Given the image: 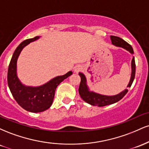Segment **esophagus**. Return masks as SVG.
Here are the masks:
<instances>
[{
	"label": "esophagus",
	"instance_id": "1",
	"mask_svg": "<svg viewBox=\"0 0 149 149\" xmlns=\"http://www.w3.org/2000/svg\"><path fill=\"white\" fill-rule=\"evenodd\" d=\"M82 69V67L80 66H79V65H78V66H75L74 67V71L76 73H78V72H79V71H80V70Z\"/></svg>",
	"mask_w": 149,
	"mask_h": 149
}]
</instances>
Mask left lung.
Segmentation results:
<instances>
[{"instance_id":"1","label":"left lung","mask_w":149,"mask_h":149,"mask_svg":"<svg viewBox=\"0 0 149 149\" xmlns=\"http://www.w3.org/2000/svg\"><path fill=\"white\" fill-rule=\"evenodd\" d=\"M110 38L113 45L117 46V47H123V48L129 51L131 54H134V51H133L132 46L129 43H127V42L125 41L124 40H123L122 38L118 36H111ZM131 65L132 74L130 80L129 84L127 85V88H130L133 83V80L134 79L136 65H135L134 57H133L132 60ZM79 76H80V78H81L79 89H78L80 96L85 102L91 104L92 106H97V107H105V106L109 105V104H114L120 100L128 92L127 89H126L124 91L121 92L120 93L114 95V96H106V95H100V94L95 93L94 92H90L89 90L88 85H87L86 78H85V75L82 73H79Z\"/></svg>"}]
</instances>
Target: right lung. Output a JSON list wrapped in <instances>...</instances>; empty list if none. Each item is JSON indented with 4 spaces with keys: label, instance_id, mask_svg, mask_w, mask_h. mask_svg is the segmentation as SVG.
<instances>
[{
    "label": "right lung",
    "instance_id": "right-lung-1",
    "mask_svg": "<svg viewBox=\"0 0 149 149\" xmlns=\"http://www.w3.org/2000/svg\"><path fill=\"white\" fill-rule=\"evenodd\" d=\"M38 38L39 36H36L27 39L19 45L13 53L8 71V84L13 97L20 107L32 113L48 109L52 104L57 87L73 73L72 71H69L64 76L55 77L39 87H27L22 84L17 75V58L26 45Z\"/></svg>",
    "mask_w": 149,
    "mask_h": 149
}]
</instances>
